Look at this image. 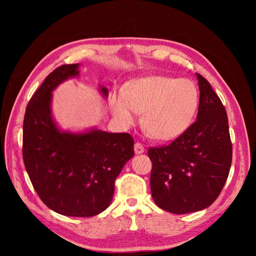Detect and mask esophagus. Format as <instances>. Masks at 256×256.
Wrapping results in <instances>:
<instances>
[{
  "mask_svg": "<svg viewBox=\"0 0 256 256\" xmlns=\"http://www.w3.org/2000/svg\"><path fill=\"white\" fill-rule=\"evenodd\" d=\"M134 150H135V154H142V153H144V150H145V148H144V146L142 145V143H135V145H134Z\"/></svg>",
  "mask_w": 256,
  "mask_h": 256,
  "instance_id": "1",
  "label": "esophagus"
}]
</instances>
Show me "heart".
Wrapping results in <instances>:
<instances>
[{
    "mask_svg": "<svg viewBox=\"0 0 256 256\" xmlns=\"http://www.w3.org/2000/svg\"><path fill=\"white\" fill-rule=\"evenodd\" d=\"M120 121L132 124L143 114V126L150 136L172 140L187 131L199 106V94L192 81L154 76L133 81L123 92L110 98Z\"/></svg>",
    "mask_w": 256,
    "mask_h": 256,
    "instance_id": "1",
    "label": "heart"
}]
</instances>
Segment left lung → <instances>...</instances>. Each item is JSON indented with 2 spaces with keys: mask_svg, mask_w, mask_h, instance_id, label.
Here are the masks:
<instances>
[{
  "mask_svg": "<svg viewBox=\"0 0 256 256\" xmlns=\"http://www.w3.org/2000/svg\"><path fill=\"white\" fill-rule=\"evenodd\" d=\"M197 121L168 145L150 148L155 204L176 214L202 210L218 198L229 176L232 143L226 111L208 80L197 74Z\"/></svg>",
  "mask_w": 256,
  "mask_h": 256,
  "instance_id": "left-lung-1",
  "label": "left lung"
}]
</instances>
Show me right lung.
Returning a JSON list of instances; mask_svg holds the SVG:
<instances>
[{
    "label": "right lung",
    "mask_w": 256,
    "mask_h": 256,
    "mask_svg": "<svg viewBox=\"0 0 256 256\" xmlns=\"http://www.w3.org/2000/svg\"><path fill=\"white\" fill-rule=\"evenodd\" d=\"M78 64H62L45 78L26 106L23 160L32 187L42 202L69 216L99 214L111 204L114 182L134 156L128 133L92 130L60 132L50 111L52 91L78 74ZM108 96V89L101 88Z\"/></svg>",
    "instance_id": "add662e5"
}]
</instances>
